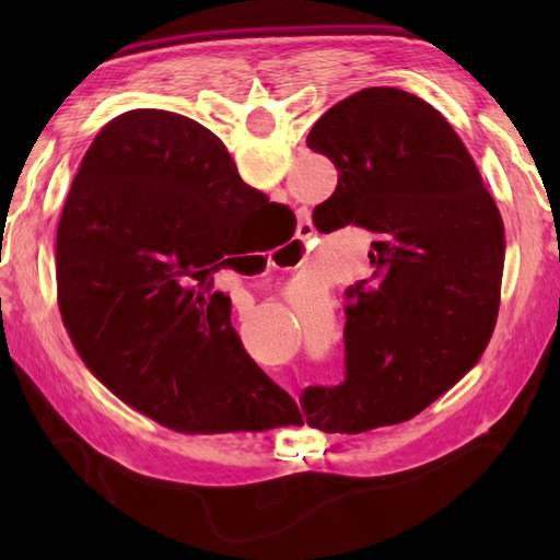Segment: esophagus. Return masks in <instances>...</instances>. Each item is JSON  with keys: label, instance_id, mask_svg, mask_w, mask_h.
Listing matches in <instances>:
<instances>
[{"label": "esophagus", "instance_id": "1", "mask_svg": "<svg viewBox=\"0 0 560 560\" xmlns=\"http://www.w3.org/2000/svg\"><path fill=\"white\" fill-rule=\"evenodd\" d=\"M313 233H315V223L311 221V219H305V221H301V233H299V237H301V243L303 241H307V237H313ZM271 265V261H269Z\"/></svg>", "mask_w": 560, "mask_h": 560}]
</instances>
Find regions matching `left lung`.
<instances>
[{
  "label": "left lung",
  "mask_w": 560,
  "mask_h": 560,
  "mask_svg": "<svg viewBox=\"0 0 560 560\" xmlns=\"http://www.w3.org/2000/svg\"><path fill=\"white\" fill-rule=\"evenodd\" d=\"M307 147L339 171L317 231H371L373 277L347 291V380L307 387V423L363 433L401 423L469 373L498 305L503 219L455 129L413 93L373 86L313 125Z\"/></svg>",
  "instance_id": "left-lung-1"
}]
</instances>
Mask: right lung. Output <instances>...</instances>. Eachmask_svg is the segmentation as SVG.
Returning a JSON list of instances; mask_svg holds the SVG:
<instances>
[{"label": "right lung", "mask_w": 560, "mask_h": 560, "mask_svg": "<svg viewBox=\"0 0 560 560\" xmlns=\"http://www.w3.org/2000/svg\"><path fill=\"white\" fill-rule=\"evenodd\" d=\"M265 207L221 139L177 113L115 117L81 161L57 229L59 313L89 371L165 428L257 433L301 416L211 293Z\"/></svg>", "instance_id": "obj_1"}]
</instances>
